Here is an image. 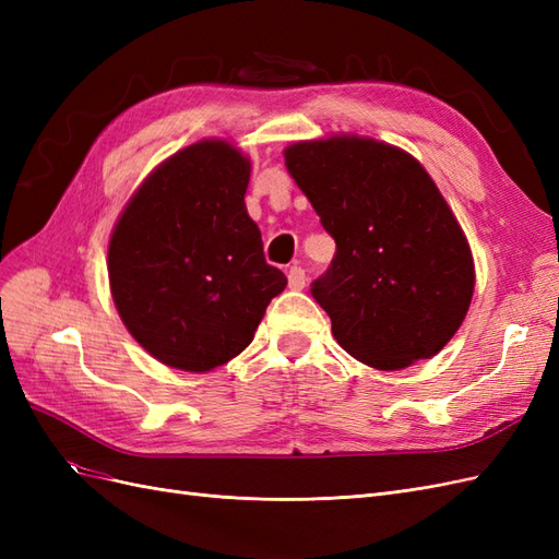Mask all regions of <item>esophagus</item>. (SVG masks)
<instances>
[{
	"mask_svg": "<svg viewBox=\"0 0 559 559\" xmlns=\"http://www.w3.org/2000/svg\"><path fill=\"white\" fill-rule=\"evenodd\" d=\"M306 282H308V275H306V270H302L300 265H292L289 267V286L294 292H300L302 286H306Z\"/></svg>",
	"mask_w": 559,
	"mask_h": 559,
	"instance_id": "esophagus-1",
	"label": "esophagus"
}]
</instances>
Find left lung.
Listing matches in <instances>:
<instances>
[{"mask_svg":"<svg viewBox=\"0 0 559 559\" xmlns=\"http://www.w3.org/2000/svg\"><path fill=\"white\" fill-rule=\"evenodd\" d=\"M286 167L335 240L312 296L347 354L380 370L431 359L468 312L473 259L413 156L364 138L298 142Z\"/></svg>","mask_w":559,"mask_h":559,"instance_id":"left-lung-1","label":"left lung"}]
</instances>
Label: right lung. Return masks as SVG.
<instances>
[{
    "label": "right lung",
    "instance_id": "add662e5",
    "mask_svg": "<svg viewBox=\"0 0 559 559\" xmlns=\"http://www.w3.org/2000/svg\"><path fill=\"white\" fill-rule=\"evenodd\" d=\"M247 183L238 148L198 142L165 160L118 218L111 296L134 341L165 366L205 373L238 357L284 292L247 214Z\"/></svg>",
    "mask_w": 559,
    "mask_h": 559
}]
</instances>
